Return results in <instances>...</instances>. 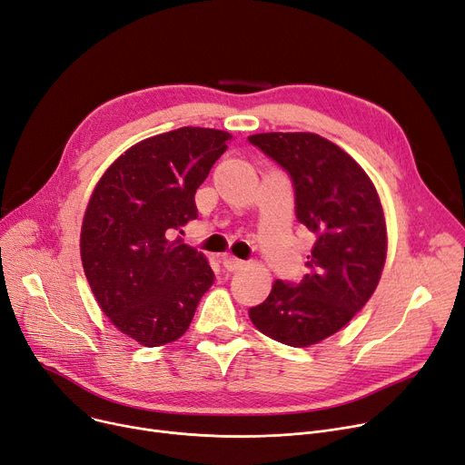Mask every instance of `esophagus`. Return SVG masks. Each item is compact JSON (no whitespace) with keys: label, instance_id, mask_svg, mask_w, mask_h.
<instances>
[{"label":"esophagus","instance_id":"esophagus-1","mask_svg":"<svg viewBox=\"0 0 465 465\" xmlns=\"http://www.w3.org/2000/svg\"><path fill=\"white\" fill-rule=\"evenodd\" d=\"M223 265L226 267L228 272H237V270H241L242 265H245V262L239 260V258H233V256H224L223 258Z\"/></svg>","mask_w":465,"mask_h":465}]
</instances>
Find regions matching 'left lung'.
<instances>
[{
	"mask_svg": "<svg viewBox=\"0 0 465 465\" xmlns=\"http://www.w3.org/2000/svg\"><path fill=\"white\" fill-rule=\"evenodd\" d=\"M249 141L288 171L296 216L316 237L303 281H275L249 316L279 343L311 347L345 328L373 296L388 251L382 203L363 167L319 134L270 132Z\"/></svg>",
	"mask_w": 465,
	"mask_h": 465,
	"instance_id": "obj_1",
	"label": "left lung"
}]
</instances>
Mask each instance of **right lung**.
I'll use <instances>...</instances> for the list:
<instances>
[{"instance_id":"obj_1","label":"right lung","mask_w":465,"mask_h":465,"mask_svg":"<svg viewBox=\"0 0 465 465\" xmlns=\"http://www.w3.org/2000/svg\"><path fill=\"white\" fill-rule=\"evenodd\" d=\"M232 134L184 126L143 139L97 181L81 228V260L111 324L143 347L177 341L214 275L175 241L198 216L193 195Z\"/></svg>"}]
</instances>
